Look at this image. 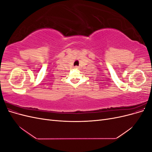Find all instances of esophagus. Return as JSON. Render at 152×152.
Here are the masks:
<instances>
[{
  "label": "esophagus",
  "mask_w": 152,
  "mask_h": 152,
  "mask_svg": "<svg viewBox=\"0 0 152 152\" xmlns=\"http://www.w3.org/2000/svg\"><path fill=\"white\" fill-rule=\"evenodd\" d=\"M75 69H79V66H75Z\"/></svg>",
  "instance_id": "esophagus-1"
}]
</instances>
